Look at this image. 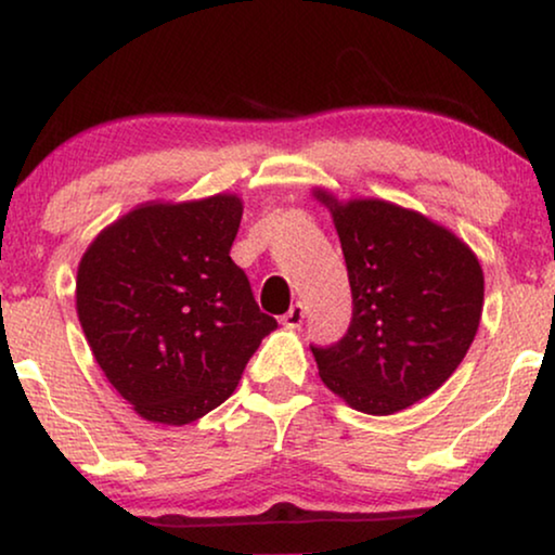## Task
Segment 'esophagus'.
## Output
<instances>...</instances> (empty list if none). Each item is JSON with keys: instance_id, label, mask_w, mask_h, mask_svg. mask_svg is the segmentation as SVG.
I'll return each instance as SVG.
<instances>
[{"instance_id": "1", "label": "esophagus", "mask_w": 555, "mask_h": 555, "mask_svg": "<svg viewBox=\"0 0 555 555\" xmlns=\"http://www.w3.org/2000/svg\"><path fill=\"white\" fill-rule=\"evenodd\" d=\"M302 318H306V308H302V302H295V306L283 315V325L285 328H300Z\"/></svg>"}]
</instances>
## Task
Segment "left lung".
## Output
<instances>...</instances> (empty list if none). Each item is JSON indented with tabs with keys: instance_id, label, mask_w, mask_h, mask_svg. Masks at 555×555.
Here are the masks:
<instances>
[{
	"instance_id": "obj_1",
	"label": "left lung",
	"mask_w": 555,
	"mask_h": 555,
	"mask_svg": "<svg viewBox=\"0 0 555 555\" xmlns=\"http://www.w3.org/2000/svg\"><path fill=\"white\" fill-rule=\"evenodd\" d=\"M313 196L331 211L353 318L318 376L356 412L386 416L437 391L473 346L485 302L482 264L465 240L422 211L386 199Z\"/></svg>"
}]
</instances>
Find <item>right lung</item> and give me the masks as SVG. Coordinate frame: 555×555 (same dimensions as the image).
Masks as SVG:
<instances>
[{
  "label": "right lung",
  "mask_w": 555,
  "mask_h": 555,
  "mask_svg": "<svg viewBox=\"0 0 555 555\" xmlns=\"http://www.w3.org/2000/svg\"><path fill=\"white\" fill-rule=\"evenodd\" d=\"M242 199L143 202L80 257L75 308L90 351L141 420L184 427L237 389L278 328L232 262Z\"/></svg>",
  "instance_id": "add662e5"
}]
</instances>
